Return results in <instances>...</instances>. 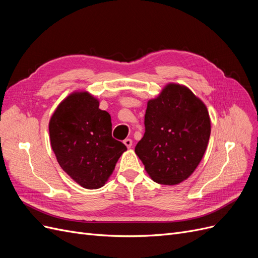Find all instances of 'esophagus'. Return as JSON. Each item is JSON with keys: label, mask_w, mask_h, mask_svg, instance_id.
I'll return each instance as SVG.
<instances>
[{"label": "esophagus", "mask_w": 258, "mask_h": 258, "mask_svg": "<svg viewBox=\"0 0 258 258\" xmlns=\"http://www.w3.org/2000/svg\"><path fill=\"white\" fill-rule=\"evenodd\" d=\"M123 144L126 145L128 148H131V146H132V140H130V139H126L123 141Z\"/></svg>", "instance_id": "34e87169"}]
</instances>
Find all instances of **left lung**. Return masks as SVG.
Returning <instances> with one entry per match:
<instances>
[{
	"instance_id": "8db88e82",
	"label": "left lung",
	"mask_w": 258,
	"mask_h": 258,
	"mask_svg": "<svg viewBox=\"0 0 258 258\" xmlns=\"http://www.w3.org/2000/svg\"><path fill=\"white\" fill-rule=\"evenodd\" d=\"M145 134L136 146L154 182L177 185L196 170L206 153L211 119L206 104L184 85L169 83L148 100Z\"/></svg>"
}]
</instances>
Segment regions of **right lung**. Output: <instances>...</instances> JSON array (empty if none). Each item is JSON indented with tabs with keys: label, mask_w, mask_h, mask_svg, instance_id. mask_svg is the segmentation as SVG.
Returning <instances> with one entry per match:
<instances>
[{
	"label": "right lung",
	"mask_w": 258,
	"mask_h": 258,
	"mask_svg": "<svg viewBox=\"0 0 258 258\" xmlns=\"http://www.w3.org/2000/svg\"><path fill=\"white\" fill-rule=\"evenodd\" d=\"M90 92L75 90L49 120L50 145L64 172L84 188L105 185L127 147L112 138V119Z\"/></svg>",
	"instance_id": "obj_1"
}]
</instances>
